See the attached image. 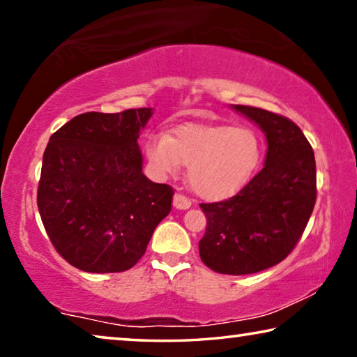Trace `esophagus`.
<instances>
[{
    "label": "esophagus",
    "mask_w": 357,
    "mask_h": 357,
    "mask_svg": "<svg viewBox=\"0 0 357 357\" xmlns=\"http://www.w3.org/2000/svg\"><path fill=\"white\" fill-rule=\"evenodd\" d=\"M173 206L179 211H184L192 206V202L187 197H184L183 193H176V195L173 197Z\"/></svg>",
    "instance_id": "obj_1"
}]
</instances>
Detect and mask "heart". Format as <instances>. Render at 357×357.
Returning <instances> with one entry per match:
<instances>
[{
  "mask_svg": "<svg viewBox=\"0 0 357 357\" xmlns=\"http://www.w3.org/2000/svg\"><path fill=\"white\" fill-rule=\"evenodd\" d=\"M263 142L250 126L185 124L146 142L153 170L168 176L187 168L193 192L206 200H220L239 192L258 170Z\"/></svg>",
  "mask_w": 357,
  "mask_h": 357,
  "instance_id": "b5f03b06",
  "label": "heart"
}]
</instances>
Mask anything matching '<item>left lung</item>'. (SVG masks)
I'll return each instance as SVG.
<instances>
[{
	"instance_id": "8db88e82",
	"label": "left lung",
	"mask_w": 357,
	"mask_h": 357,
	"mask_svg": "<svg viewBox=\"0 0 357 357\" xmlns=\"http://www.w3.org/2000/svg\"><path fill=\"white\" fill-rule=\"evenodd\" d=\"M257 124L268 151L263 170L236 195L202 203V261L215 273L255 274L280 263L304 233L317 200L315 154L293 121L263 108L231 105Z\"/></svg>"
}]
</instances>
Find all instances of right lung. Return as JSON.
Instances as JSON below:
<instances>
[{
    "label": "right lung",
    "instance_id": "right-lung-1",
    "mask_svg": "<svg viewBox=\"0 0 357 357\" xmlns=\"http://www.w3.org/2000/svg\"><path fill=\"white\" fill-rule=\"evenodd\" d=\"M154 110L88 112L50 137L38 208L59 255L84 273L130 269L170 214L173 189L143 174L140 132Z\"/></svg>",
    "mask_w": 357,
    "mask_h": 357
}]
</instances>
